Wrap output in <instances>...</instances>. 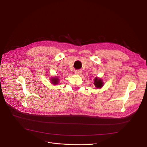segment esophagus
I'll list each match as a JSON object with an SVG mask.
<instances>
[{"label": "esophagus", "instance_id": "esophagus-1", "mask_svg": "<svg viewBox=\"0 0 147 147\" xmlns=\"http://www.w3.org/2000/svg\"><path fill=\"white\" fill-rule=\"evenodd\" d=\"M82 70H75V74H76V75H80L82 74Z\"/></svg>", "mask_w": 147, "mask_h": 147}]
</instances>
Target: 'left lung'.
<instances>
[{"label":"left lung","instance_id":"8db88e82","mask_svg":"<svg viewBox=\"0 0 147 147\" xmlns=\"http://www.w3.org/2000/svg\"><path fill=\"white\" fill-rule=\"evenodd\" d=\"M94 84L97 89H100L104 86V82L101 78L96 77L94 79Z\"/></svg>","mask_w":147,"mask_h":147}]
</instances>
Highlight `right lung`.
Segmentation results:
<instances>
[{
  "mask_svg": "<svg viewBox=\"0 0 147 147\" xmlns=\"http://www.w3.org/2000/svg\"><path fill=\"white\" fill-rule=\"evenodd\" d=\"M50 80L51 83L53 84V85H56L59 83V78L58 77H54L50 78Z\"/></svg>",
  "mask_w": 147,
  "mask_h": 147,
  "instance_id": "right-lung-1",
  "label": "right lung"
}]
</instances>
